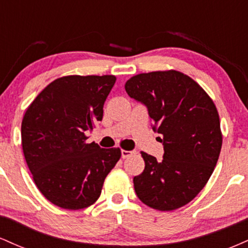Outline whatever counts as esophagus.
<instances>
[{
	"label": "esophagus",
	"instance_id": "34e87169",
	"mask_svg": "<svg viewBox=\"0 0 248 248\" xmlns=\"http://www.w3.org/2000/svg\"><path fill=\"white\" fill-rule=\"evenodd\" d=\"M132 154H133L132 150H124V149H122L121 150V157L122 158H127V157H129Z\"/></svg>",
	"mask_w": 248,
	"mask_h": 248
}]
</instances>
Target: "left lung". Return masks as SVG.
<instances>
[{
	"instance_id": "8db88e82",
	"label": "left lung",
	"mask_w": 248,
	"mask_h": 248,
	"mask_svg": "<svg viewBox=\"0 0 248 248\" xmlns=\"http://www.w3.org/2000/svg\"><path fill=\"white\" fill-rule=\"evenodd\" d=\"M124 88L147 107L164 149L162 161L141 153L146 167L133 179L136 195L160 211L184 206L205 186L217 164L223 143L217 108L197 82L178 71L141 73Z\"/></svg>"
}]
</instances>
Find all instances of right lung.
Masks as SVG:
<instances>
[{
    "mask_svg": "<svg viewBox=\"0 0 248 248\" xmlns=\"http://www.w3.org/2000/svg\"><path fill=\"white\" fill-rule=\"evenodd\" d=\"M114 76H67L36 96L22 121V147L37 187L47 201L80 210L100 197L119 148L86 143L85 133L102 120Z\"/></svg>",
    "mask_w": 248,
    "mask_h": 248,
    "instance_id": "1",
    "label": "right lung"
}]
</instances>
